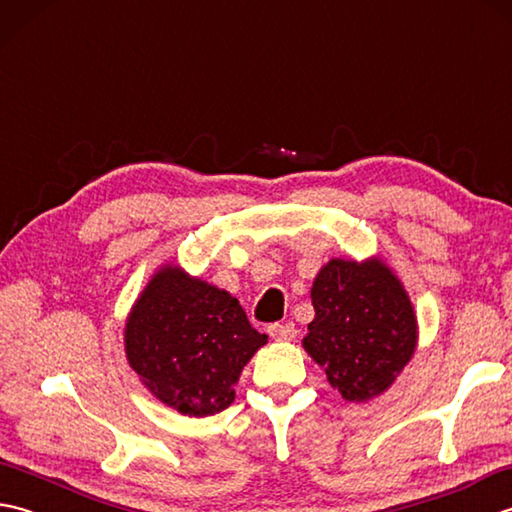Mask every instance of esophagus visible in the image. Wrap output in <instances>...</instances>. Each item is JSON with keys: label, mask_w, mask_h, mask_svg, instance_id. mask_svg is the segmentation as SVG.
<instances>
[{"label": "esophagus", "mask_w": 512, "mask_h": 512, "mask_svg": "<svg viewBox=\"0 0 512 512\" xmlns=\"http://www.w3.org/2000/svg\"><path fill=\"white\" fill-rule=\"evenodd\" d=\"M268 334H270V339L288 343V341H295L297 328H295V323H290V321L288 323H275V325H270V328H268Z\"/></svg>", "instance_id": "esophagus-1"}]
</instances>
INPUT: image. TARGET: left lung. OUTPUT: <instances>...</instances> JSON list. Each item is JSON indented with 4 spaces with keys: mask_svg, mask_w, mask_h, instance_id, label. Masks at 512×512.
Here are the masks:
<instances>
[{
    "mask_svg": "<svg viewBox=\"0 0 512 512\" xmlns=\"http://www.w3.org/2000/svg\"><path fill=\"white\" fill-rule=\"evenodd\" d=\"M314 319L303 347L328 383L350 402L391 387L418 345V321L405 286L383 259H330L312 290Z\"/></svg>",
    "mask_w": 512,
    "mask_h": 512,
    "instance_id": "left-lung-1",
    "label": "left lung"
}]
</instances>
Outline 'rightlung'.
<instances>
[{"instance_id":"obj_1","label":"right lung","mask_w":512,"mask_h":512,"mask_svg":"<svg viewBox=\"0 0 512 512\" xmlns=\"http://www.w3.org/2000/svg\"><path fill=\"white\" fill-rule=\"evenodd\" d=\"M268 336L226 290L162 266L125 323V354L143 385L184 416L220 413L235 400L244 365Z\"/></svg>"}]
</instances>
